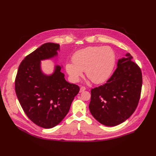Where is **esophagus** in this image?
Instances as JSON below:
<instances>
[{"mask_svg":"<svg viewBox=\"0 0 156 156\" xmlns=\"http://www.w3.org/2000/svg\"><path fill=\"white\" fill-rule=\"evenodd\" d=\"M85 90H86V88H85V87L82 86V87H81L80 88V92H82L85 91Z\"/></svg>","mask_w":156,"mask_h":156,"instance_id":"34e87169","label":"esophagus"}]
</instances>
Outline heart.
Listing matches in <instances>:
<instances>
[{
    "instance_id": "heart-1",
    "label": "heart",
    "mask_w": 156,
    "mask_h": 156,
    "mask_svg": "<svg viewBox=\"0 0 156 156\" xmlns=\"http://www.w3.org/2000/svg\"><path fill=\"white\" fill-rule=\"evenodd\" d=\"M72 61L66 64V69L73 82L78 81L85 71L87 76L92 82L101 83L110 76L115 54L108 46H90L76 52Z\"/></svg>"
}]
</instances>
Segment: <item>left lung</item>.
I'll use <instances>...</instances> for the list:
<instances>
[{
  "label": "left lung",
  "mask_w": 156,
  "mask_h": 156,
  "mask_svg": "<svg viewBox=\"0 0 156 156\" xmlns=\"http://www.w3.org/2000/svg\"><path fill=\"white\" fill-rule=\"evenodd\" d=\"M129 53L119 59L118 67L106 83L91 90L89 109L101 124L122 123L135 112L140 101L142 74Z\"/></svg>",
  "instance_id": "8db88e82"
}]
</instances>
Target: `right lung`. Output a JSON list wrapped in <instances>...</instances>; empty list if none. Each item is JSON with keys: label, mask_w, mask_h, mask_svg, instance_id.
Returning <instances> with one entry per match:
<instances>
[{"label": "right lung", "mask_w": 156, "mask_h": 156, "mask_svg": "<svg viewBox=\"0 0 156 156\" xmlns=\"http://www.w3.org/2000/svg\"><path fill=\"white\" fill-rule=\"evenodd\" d=\"M59 45L46 43L25 57L15 79V91L28 118L44 128L58 125L68 114L80 87L66 81L61 68L57 66L51 76L44 75L40 60L57 55Z\"/></svg>", "instance_id": "obj_1"}]
</instances>
